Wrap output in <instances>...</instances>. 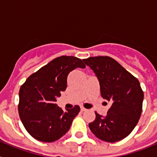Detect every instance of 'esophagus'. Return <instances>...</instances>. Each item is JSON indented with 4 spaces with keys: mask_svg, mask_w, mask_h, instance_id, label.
Masks as SVG:
<instances>
[{
    "mask_svg": "<svg viewBox=\"0 0 157 157\" xmlns=\"http://www.w3.org/2000/svg\"><path fill=\"white\" fill-rule=\"evenodd\" d=\"M81 111L82 112H85V111H86V109L85 108H83V107H81Z\"/></svg>",
    "mask_w": 157,
    "mask_h": 157,
    "instance_id": "esophagus-1",
    "label": "esophagus"
}]
</instances>
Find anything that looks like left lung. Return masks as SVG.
Listing matches in <instances>:
<instances>
[{"label": "left lung", "instance_id": "8db88e82", "mask_svg": "<svg viewBox=\"0 0 157 157\" xmlns=\"http://www.w3.org/2000/svg\"><path fill=\"white\" fill-rule=\"evenodd\" d=\"M83 61L98 78L102 98L111 103L105 116L95 112V120L89 127L97 138L107 142L125 138L136 127L142 111L144 94L139 81L109 56Z\"/></svg>", "mask_w": 157, "mask_h": 157}]
</instances>
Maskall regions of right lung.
Segmentation results:
<instances>
[{
    "label": "right lung",
    "instance_id": "obj_1",
    "mask_svg": "<svg viewBox=\"0 0 157 157\" xmlns=\"http://www.w3.org/2000/svg\"><path fill=\"white\" fill-rule=\"evenodd\" d=\"M78 67H86L82 59L59 56L28 77L19 90V117L27 132L35 139L52 142L70 129L80 107L75 105L63 111L56 101L66 90L68 74Z\"/></svg>",
    "mask_w": 157,
    "mask_h": 157
}]
</instances>
